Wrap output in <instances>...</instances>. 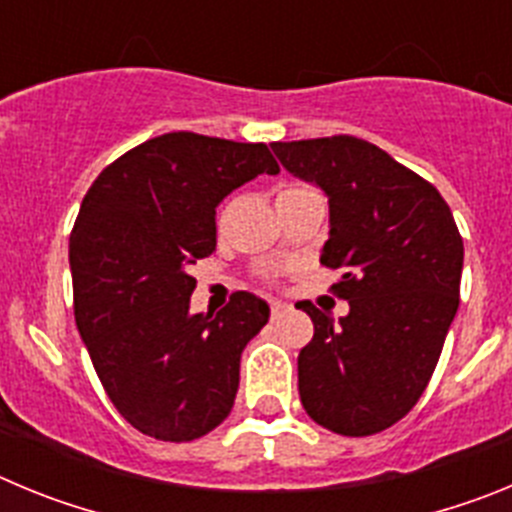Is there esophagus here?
I'll return each instance as SVG.
<instances>
[{"label": "esophagus", "instance_id": "1", "mask_svg": "<svg viewBox=\"0 0 512 512\" xmlns=\"http://www.w3.org/2000/svg\"><path fill=\"white\" fill-rule=\"evenodd\" d=\"M269 312H271V318H282L284 312H287V305L279 300H269Z\"/></svg>", "mask_w": 512, "mask_h": 512}]
</instances>
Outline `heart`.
<instances>
[{"label": "heart", "mask_w": 512, "mask_h": 512, "mask_svg": "<svg viewBox=\"0 0 512 512\" xmlns=\"http://www.w3.org/2000/svg\"><path fill=\"white\" fill-rule=\"evenodd\" d=\"M307 192H315V189L307 187V184L302 182H282L277 189H274V200H277V205H282V202L295 200V197H300V194H307ZM228 215H230V205H223V210L217 212V225H225ZM274 277H277V269L261 271V279H274Z\"/></svg>", "instance_id": "b5f03b06"}]
</instances>
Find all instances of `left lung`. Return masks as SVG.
I'll return each mask as SVG.
<instances>
[{"instance_id": "left-lung-1", "label": "left lung", "mask_w": 512, "mask_h": 512, "mask_svg": "<svg viewBox=\"0 0 512 512\" xmlns=\"http://www.w3.org/2000/svg\"><path fill=\"white\" fill-rule=\"evenodd\" d=\"M282 166L328 194L320 264L341 271L333 320L312 302V341L297 356L300 400L341 436H372L425 392L459 307L464 243L449 205L423 176L354 135L271 143Z\"/></svg>"}]
</instances>
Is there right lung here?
<instances>
[{"label": "right lung", "mask_w": 512, "mask_h": 512, "mask_svg": "<svg viewBox=\"0 0 512 512\" xmlns=\"http://www.w3.org/2000/svg\"><path fill=\"white\" fill-rule=\"evenodd\" d=\"M277 171L264 143L166 133L104 166L81 202L69 241L76 328L140 433L194 441L228 418L243 348L269 305L233 292L217 315H192L187 266L215 251L223 197Z\"/></svg>", "instance_id": "right-lung-1"}]
</instances>
